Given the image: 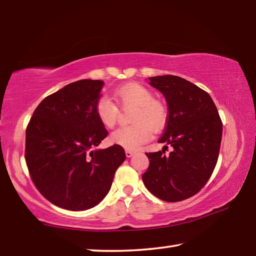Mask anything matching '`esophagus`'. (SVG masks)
<instances>
[{
  "instance_id": "esophagus-1",
  "label": "esophagus",
  "mask_w": 256,
  "mask_h": 256,
  "mask_svg": "<svg viewBox=\"0 0 256 256\" xmlns=\"http://www.w3.org/2000/svg\"><path fill=\"white\" fill-rule=\"evenodd\" d=\"M134 151H131V150H125V154H126V157L128 158H131V157H133L134 156Z\"/></svg>"
}]
</instances>
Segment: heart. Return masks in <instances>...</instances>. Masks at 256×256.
Returning <instances> with one entry per match:
<instances>
[{
  "label": "heart",
  "instance_id": "1",
  "mask_svg": "<svg viewBox=\"0 0 256 256\" xmlns=\"http://www.w3.org/2000/svg\"><path fill=\"white\" fill-rule=\"evenodd\" d=\"M114 98L122 107H136L132 116L134 125L112 133L110 141L114 144L126 150H138L151 140L152 131H160L167 122L166 107L156 100L154 94L144 86L125 84L115 90ZM94 112L99 122L107 128H112L118 122V110L108 98L98 99Z\"/></svg>",
  "mask_w": 256,
  "mask_h": 256
}]
</instances>
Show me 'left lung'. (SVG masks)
<instances>
[{
    "mask_svg": "<svg viewBox=\"0 0 256 256\" xmlns=\"http://www.w3.org/2000/svg\"><path fill=\"white\" fill-rule=\"evenodd\" d=\"M149 84L166 98L168 118L159 144L172 146L146 154L149 167L142 175L146 188L166 202L183 201L209 180L218 160L222 123L209 94L176 76H151ZM164 148H168L164 146Z\"/></svg>",
    "mask_w": 256,
    "mask_h": 256,
    "instance_id": "8db88e82",
    "label": "left lung"
}]
</instances>
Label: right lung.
Returning a JSON list of instances; mask_svg holds the SVG:
<instances>
[{
  "mask_svg": "<svg viewBox=\"0 0 256 256\" xmlns=\"http://www.w3.org/2000/svg\"><path fill=\"white\" fill-rule=\"evenodd\" d=\"M102 80L84 79L46 97L34 110L26 131V162L34 184L47 200L63 209L96 206L110 192L124 149H96L107 136L94 107Z\"/></svg>",
  "mask_w": 256,
  "mask_h": 256,
  "instance_id": "1",
  "label": "right lung"
}]
</instances>
